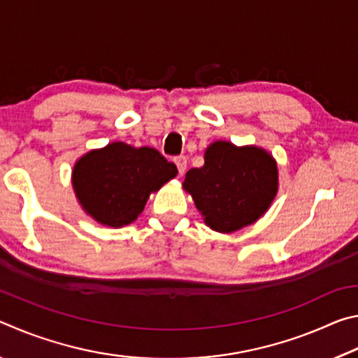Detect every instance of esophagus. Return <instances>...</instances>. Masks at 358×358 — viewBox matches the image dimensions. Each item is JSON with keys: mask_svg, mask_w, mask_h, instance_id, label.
Wrapping results in <instances>:
<instances>
[{"mask_svg": "<svg viewBox=\"0 0 358 358\" xmlns=\"http://www.w3.org/2000/svg\"><path fill=\"white\" fill-rule=\"evenodd\" d=\"M173 162L177 164L178 172L185 173V171H186V157L185 156H177V157H173Z\"/></svg>", "mask_w": 358, "mask_h": 358, "instance_id": "esophagus-1", "label": "esophagus"}]
</instances>
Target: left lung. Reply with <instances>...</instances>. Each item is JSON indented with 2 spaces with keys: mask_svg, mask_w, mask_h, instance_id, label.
Masks as SVG:
<instances>
[{
  "mask_svg": "<svg viewBox=\"0 0 358 358\" xmlns=\"http://www.w3.org/2000/svg\"><path fill=\"white\" fill-rule=\"evenodd\" d=\"M183 187L208 227L230 234L262 216L278 192V166L268 151L217 141L205 164L187 171Z\"/></svg>",
  "mask_w": 358,
  "mask_h": 358,
  "instance_id": "left-lung-1",
  "label": "left lung"
}]
</instances>
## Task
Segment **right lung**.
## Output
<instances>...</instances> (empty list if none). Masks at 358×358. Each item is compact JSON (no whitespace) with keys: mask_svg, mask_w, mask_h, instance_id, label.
I'll use <instances>...</instances> for the list:
<instances>
[{"mask_svg":"<svg viewBox=\"0 0 358 358\" xmlns=\"http://www.w3.org/2000/svg\"><path fill=\"white\" fill-rule=\"evenodd\" d=\"M177 173V166L155 148L112 142L76 162L72 186L78 203L93 220L123 227L137 220L150 194Z\"/></svg>","mask_w":358,"mask_h":358,"instance_id":"add662e5","label":"right lung"}]
</instances>
